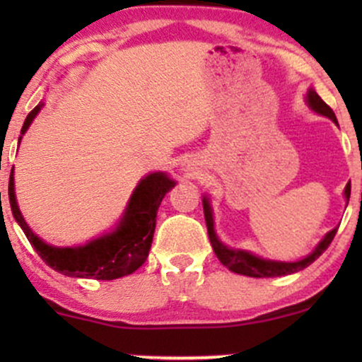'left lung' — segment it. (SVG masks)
<instances>
[{"instance_id":"1","label":"left lung","mask_w":362,"mask_h":362,"mask_svg":"<svg viewBox=\"0 0 362 362\" xmlns=\"http://www.w3.org/2000/svg\"><path fill=\"white\" fill-rule=\"evenodd\" d=\"M306 102L311 107V110H315L317 114L325 115V117L332 119L335 124H337V117H335L334 110L327 105L325 102L320 98V95L315 90H308L306 93ZM344 195H346L347 202L349 197H351V182L346 185V190H344ZM202 206H204V218H206V226H207V235H209V242L213 245V250L218 257L219 262L224 265V267L230 269L231 272L242 274V276L248 277H279V276H288V274H294L298 271H303L305 267H308L310 264H313L315 260L322 255L323 252L327 250L328 245L332 243L335 233H337L339 228H334L332 231L323 236V240L317 245L313 252L310 255H306L305 259L298 262H277V260H267L260 259V257L253 255V253L247 250H236V248L226 247L221 240L218 238L214 231V219H213V209H211L209 199L202 197Z\"/></svg>"}]
</instances>
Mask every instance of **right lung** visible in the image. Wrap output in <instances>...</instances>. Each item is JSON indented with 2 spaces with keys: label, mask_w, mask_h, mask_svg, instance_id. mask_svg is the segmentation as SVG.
Segmentation results:
<instances>
[{
  "label": "right lung",
  "mask_w": 362,
  "mask_h": 362,
  "mask_svg": "<svg viewBox=\"0 0 362 362\" xmlns=\"http://www.w3.org/2000/svg\"><path fill=\"white\" fill-rule=\"evenodd\" d=\"M40 109H42V103H39L27 115L22 134L27 132ZM172 187H175V180H172L167 173H149L136 185L122 219L114 231L97 240H91L81 247L66 248L52 247V245L42 242L25 223L18 204H16L13 170H11L10 184H8V199H10L11 213H13L16 223L20 224L28 242L49 267L68 277L112 281L138 271L146 262L149 248H151L153 233H155L158 207Z\"/></svg>",
  "instance_id": "add662e5"
}]
</instances>
